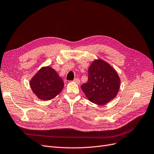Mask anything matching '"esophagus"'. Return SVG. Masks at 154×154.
I'll return each instance as SVG.
<instances>
[{
  "instance_id": "34e87169",
  "label": "esophagus",
  "mask_w": 154,
  "mask_h": 154,
  "mask_svg": "<svg viewBox=\"0 0 154 154\" xmlns=\"http://www.w3.org/2000/svg\"><path fill=\"white\" fill-rule=\"evenodd\" d=\"M73 82H75V83H76L77 84H80V80H79V79H77V78L74 79Z\"/></svg>"
}]
</instances>
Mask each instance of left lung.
Masks as SVG:
<instances>
[{
    "mask_svg": "<svg viewBox=\"0 0 154 154\" xmlns=\"http://www.w3.org/2000/svg\"><path fill=\"white\" fill-rule=\"evenodd\" d=\"M121 79L117 72L103 60H94L88 69V81L81 89L92 103L103 105L117 96Z\"/></svg>",
    "mask_w": 154,
    "mask_h": 154,
    "instance_id": "1",
    "label": "left lung"
}]
</instances>
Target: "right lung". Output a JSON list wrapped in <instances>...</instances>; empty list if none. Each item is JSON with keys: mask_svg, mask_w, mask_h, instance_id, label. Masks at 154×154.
Instances as JSON below:
<instances>
[{"mask_svg": "<svg viewBox=\"0 0 154 154\" xmlns=\"http://www.w3.org/2000/svg\"><path fill=\"white\" fill-rule=\"evenodd\" d=\"M30 88L37 97L44 101L54 98L64 87V82L58 74L49 66H43L30 81Z\"/></svg>", "mask_w": 154, "mask_h": 154, "instance_id": "1", "label": "right lung"}]
</instances>
